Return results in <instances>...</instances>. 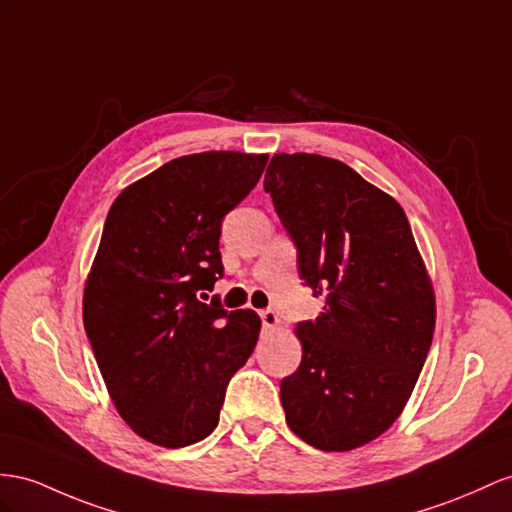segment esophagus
<instances>
[{
  "label": "esophagus",
  "instance_id": "obj_1",
  "mask_svg": "<svg viewBox=\"0 0 512 512\" xmlns=\"http://www.w3.org/2000/svg\"><path fill=\"white\" fill-rule=\"evenodd\" d=\"M259 316H261V322H264V326H266V329H277V326L281 324L279 316H277V313H274L272 309H266V311H259Z\"/></svg>",
  "mask_w": 512,
  "mask_h": 512
}]
</instances>
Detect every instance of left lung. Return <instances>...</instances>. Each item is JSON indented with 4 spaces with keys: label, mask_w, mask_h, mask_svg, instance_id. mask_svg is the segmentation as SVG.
Here are the masks:
<instances>
[{
    "label": "left lung",
    "mask_w": 512,
    "mask_h": 512,
    "mask_svg": "<svg viewBox=\"0 0 512 512\" xmlns=\"http://www.w3.org/2000/svg\"><path fill=\"white\" fill-rule=\"evenodd\" d=\"M264 190L324 296L300 322L298 370L281 381L285 422L309 445L348 452L396 422L435 333V290L400 203L344 162L277 153Z\"/></svg>",
    "instance_id": "left-lung-1"
}]
</instances>
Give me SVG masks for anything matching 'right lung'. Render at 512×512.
<instances>
[{"instance_id":"obj_1","label":"right lung","mask_w":512,"mask_h":512,"mask_svg":"<svg viewBox=\"0 0 512 512\" xmlns=\"http://www.w3.org/2000/svg\"><path fill=\"white\" fill-rule=\"evenodd\" d=\"M268 155L205 151L170 160L112 203L84 285V329L116 411L144 441L205 439L261 320L225 311L220 225L251 192Z\"/></svg>"}]
</instances>
